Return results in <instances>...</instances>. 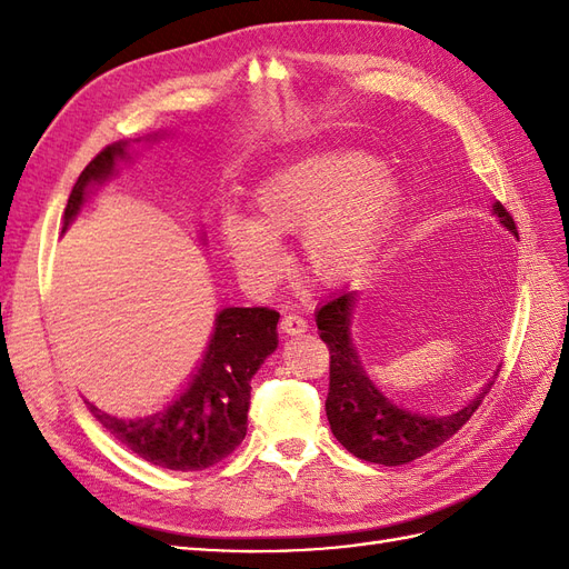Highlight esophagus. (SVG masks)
<instances>
[{
	"instance_id": "esophagus-1",
	"label": "esophagus",
	"mask_w": 569,
	"mask_h": 569,
	"mask_svg": "<svg viewBox=\"0 0 569 569\" xmlns=\"http://www.w3.org/2000/svg\"><path fill=\"white\" fill-rule=\"evenodd\" d=\"M308 330V322L301 318V316H295V313H287L282 316L280 320V332L282 335H289V337H297L301 332Z\"/></svg>"
}]
</instances>
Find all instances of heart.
<instances>
[{
    "instance_id": "b5f03b06",
    "label": "heart",
    "mask_w": 569,
    "mask_h": 569,
    "mask_svg": "<svg viewBox=\"0 0 569 569\" xmlns=\"http://www.w3.org/2000/svg\"><path fill=\"white\" fill-rule=\"evenodd\" d=\"M393 170L363 151H318L272 170L253 187L251 218L228 211L218 237L253 291L284 272L282 239L297 234V263L308 280L337 287L368 263L399 201Z\"/></svg>"
}]
</instances>
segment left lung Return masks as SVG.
<instances>
[{
    "mask_svg": "<svg viewBox=\"0 0 569 569\" xmlns=\"http://www.w3.org/2000/svg\"><path fill=\"white\" fill-rule=\"evenodd\" d=\"M491 209L506 230L518 234L515 220L501 201H496ZM353 301L356 291H339L316 311L320 339L330 349V391L325 401L327 420L337 441L356 458L389 465V468L406 465L449 441L485 401L496 375L460 408L446 412L403 408L377 389L366 368L360 366L351 339Z\"/></svg>",
    "mask_w": 569,
    "mask_h": 569,
    "instance_id": "left-lung-1",
    "label": "left lung"
}]
</instances>
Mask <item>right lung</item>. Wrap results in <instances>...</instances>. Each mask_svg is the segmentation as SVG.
I'll list each match as a JSON object with an SVG mask.
<instances>
[{
  "mask_svg": "<svg viewBox=\"0 0 569 569\" xmlns=\"http://www.w3.org/2000/svg\"><path fill=\"white\" fill-rule=\"evenodd\" d=\"M128 159V142H116L88 163L68 197L63 232L80 213L90 189L107 182L116 173V163ZM278 311L258 306L218 311L209 347L192 380L151 416L116 418L90 401L84 403L107 432L147 462L180 472L211 468L247 437L251 377L278 349Z\"/></svg>",
  "mask_w": 569,
  "mask_h": 569,
  "instance_id": "obj_1",
  "label": "right lung"
}]
</instances>
